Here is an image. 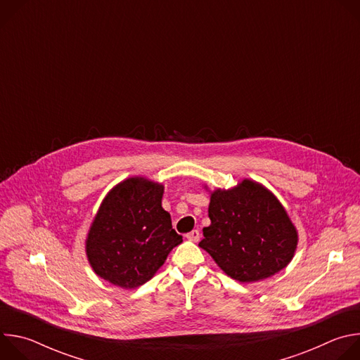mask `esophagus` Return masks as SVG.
Listing matches in <instances>:
<instances>
[{
    "mask_svg": "<svg viewBox=\"0 0 360 360\" xmlns=\"http://www.w3.org/2000/svg\"><path fill=\"white\" fill-rule=\"evenodd\" d=\"M199 231L198 229H193V231H191V232H188L186 235H185V238L186 239H189V240H192V242H198L199 240Z\"/></svg>",
    "mask_w": 360,
    "mask_h": 360,
    "instance_id": "esophagus-1",
    "label": "esophagus"
}]
</instances>
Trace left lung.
Wrapping results in <instances>:
<instances>
[{
	"mask_svg": "<svg viewBox=\"0 0 360 360\" xmlns=\"http://www.w3.org/2000/svg\"><path fill=\"white\" fill-rule=\"evenodd\" d=\"M211 225L199 246L239 282H255L282 271L297 243L295 226L278 199L259 184L245 179L231 191H215Z\"/></svg>",
	"mask_w": 360,
	"mask_h": 360,
	"instance_id": "left-lung-1",
	"label": "left lung"
}]
</instances>
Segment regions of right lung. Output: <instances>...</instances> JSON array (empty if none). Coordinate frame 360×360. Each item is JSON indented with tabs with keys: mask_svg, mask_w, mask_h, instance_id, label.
Listing matches in <instances>:
<instances>
[{
	"mask_svg": "<svg viewBox=\"0 0 360 360\" xmlns=\"http://www.w3.org/2000/svg\"><path fill=\"white\" fill-rule=\"evenodd\" d=\"M164 186L131 178L102 202L86 239V255L95 274L121 288H136L164 265L182 242L164 211Z\"/></svg>",
	"mask_w": 360,
	"mask_h": 360,
	"instance_id": "obj_1",
	"label": "right lung"
}]
</instances>
